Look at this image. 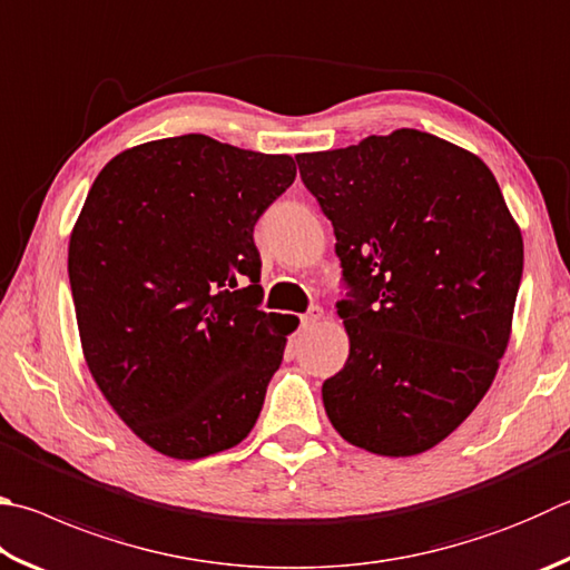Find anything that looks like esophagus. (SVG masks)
<instances>
[{
  "instance_id": "1",
  "label": "esophagus",
  "mask_w": 570,
  "mask_h": 570,
  "mask_svg": "<svg viewBox=\"0 0 570 570\" xmlns=\"http://www.w3.org/2000/svg\"><path fill=\"white\" fill-rule=\"evenodd\" d=\"M321 316H324V312H321L318 306L308 308V312L302 316V328H312V326H316L318 321H321Z\"/></svg>"
}]
</instances>
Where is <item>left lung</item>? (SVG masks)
I'll use <instances>...</instances> for the list:
<instances>
[{
  "label": "left lung",
  "instance_id": "obj_1",
  "mask_svg": "<svg viewBox=\"0 0 570 570\" xmlns=\"http://www.w3.org/2000/svg\"><path fill=\"white\" fill-rule=\"evenodd\" d=\"M334 226L348 358L321 386L334 429L379 456H416L491 389L511 338L523 239L491 169L419 129L296 154Z\"/></svg>",
  "mask_w": 570,
  "mask_h": 570
}]
</instances>
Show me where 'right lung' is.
<instances>
[{
  "instance_id": "add662e5",
  "label": "right lung",
  "mask_w": 570,
  "mask_h": 570,
  "mask_svg": "<svg viewBox=\"0 0 570 570\" xmlns=\"http://www.w3.org/2000/svg\"><path fill=\"white\" fill-rule=\"evenodd\" d=\"M286 154L204 134L139 144L91 184L69 239L87 366L117 416L169 459L242 443L282 366L254 224L294 184Z\"/></svg>"
}]
</instances>
